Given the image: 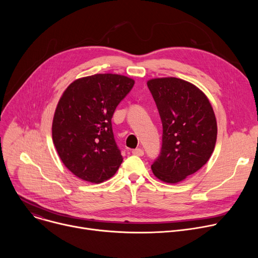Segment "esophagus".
I'll list each match as a JSON object with an SVG mask.
<instances>
[{
	"label": "esophagus",
	"instance_id": "obj_1",
	"mask_svg": "<svg viewBox=\"0 0 258 258\" xmlns=\"http://www.w3.org/2000/svg\"><path fill=\"white\" fill-rule=\"evenodd\" d=\"M134 155H136V156H139V157H141V156H143L144 155V152H143V150L142 148H135V150H133V152H132Z\"/></svg>",
	"mask_w": 258,
	"mask_h": 258
}]
</instances>
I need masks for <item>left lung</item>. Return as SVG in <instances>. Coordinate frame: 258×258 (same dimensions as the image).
<instances>
[{
  "instance_id": "obj_1",
  "label": "left lung",
  "mask_w": 258,
  "mask_h": 258,
  "mask_svg": "<svg viewBox=\"0 0 258 258\" xmlns=\"http://www.w3.org/2000/svg\"><path fill=\"white\" fill-rule=\"evenodd\" d=\"M147 87L163 125L161 154L152 170L162 182L179 183L204 166L214 151L213 108L204 92L181 78H153Z\"/></svg>"
}]
</instances>
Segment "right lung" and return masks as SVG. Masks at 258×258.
Instances as JSON below:
<instances>
[{
  "instance_id": "add662e5",
  "label": "right lung",
  "mask_w": 258,
  "mask_h": 258,
  "mask_svg": "<svg viewBox=\"0 0 258 258\" xmlns=\"http://www.w3.org/2000/svg\"><path fill=\"white\" fill-rule=\"evenodd\" d=\"M134 84L124 75L95 74L74 80L62 93L52 139L63 165L77 178L99 184L118 170L123 158L114 139L112 117Z\"/></svg>"
}]
</instances>
